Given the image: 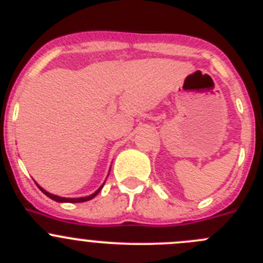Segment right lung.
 I'll return each instance as SVG.
<instances>
[{
	"mask_svg": "<svg viewBox=\"0 0 263 263\" xmlns=\"http://www.w3.org/2000/svg\"><path fill=\"white\" fill-rule=\"evenodd\" d=\"M104 183H105V182H104ZM104 183L93 194H91V195H88V196H82V198H64V196H59V195H55V194L48 193V191H46L45 189L41 187V186L38 185V183H37V186H38V187H40V190L42 191V193L45 194V195H47L48 198H50V199L55 200V202H59V203H82V202H87V200H91V199H92V198H95V196L98 195L99 193H100L101 189H103Z\"/></svg>",
	"mask_w": 263,
	"mask_h": 263,
	"instance_id": "obj_1",
	"label": "right lung"
}]
</instances>
